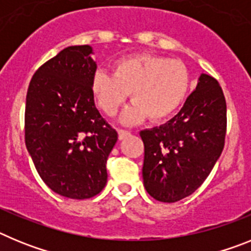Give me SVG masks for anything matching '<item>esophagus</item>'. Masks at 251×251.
<instances>
[{
	"label": "esophagus",
	"instance_id": "esophagus-1",
	"mask_svg": "<svg viewBox=\"0 0 251 251\" xmlns=\"http://www.w3.org/2000/svg\"><path fill=\"white\" fill-rule=\"evenodd\" d=\"M118 134H119V139H124V138H127L128 136H130V132H129V130L119 129Z\"/></svg>",
	"mask_w": 251,
	"mask_h": 251
}]
</instances>
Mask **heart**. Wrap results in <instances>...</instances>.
Masks as SVG:
<instances>
[{
    "mask_svg": "<svg viewBox=\"0 0 251 251\" xmlns=\"http://www.w3.org/2000/svg\"><path fill=\"white\" fill-rule=\"evenodd\" d=\"M90 85L106 115L118 112L130 93L134 103L123 113L122 122L134 124L147 115L151 121H162L174 114L190 93L191 75L179 60L139 54L118 60L114 74L97 70Z\"/></svg>",
    "mask_w": 251,
    "mask_h": 251,
    "instance_id": "b5f03b06",
    "label": "heart"
}]
</instances>
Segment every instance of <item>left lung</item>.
Masks as SVG:
<instances>
[{"label": "left lung", "instance_id": "8db88e82", "mask_svg": "<svg viewBox=\"0 0 251 251\" xmlns=\"http://www.w3.org/2000/svg\"><path fill=\"white\" fill-rule=\"evenodd\" d=\"M143 185L161 202H176L203 183L225 145L226 100L215 77L201 74L174 118L141 130Z\"/></svg>", "mask_w": 251, "mask_h": 251}]
</instances>
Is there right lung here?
Wrapping results in <instances>:
<instances>
[{
	"mask_svg": "<svg viewBox=\"0 0 251 251\" xmlns=\"http://www.w3.org/2000/svg\"><path fill=\"white\" fill-rule=\"evenodd\" d=\"M89 45L69 46L40 66L26 95L25 143L37 174L57 195L84 200L108 178L118 133L97 109Z\"/></svg>",
	"mask_w": 251,
	"mask_h": 251,
	"instance_id": "add662e5",
	"label": "right lung"
}]
</instances>
